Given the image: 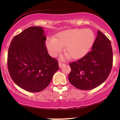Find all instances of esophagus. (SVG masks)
I'll return each mask as SVG.
<instances>
[{
    "label": "esophagus",
    "mask_w": 120,
    "mask_h": 120,
    "mask_svg": "<svg viewBox=\"0 0 120 120\" xmlns=\"http://www.w3.org/2000/svg\"><path fill=\"white\" fill-rule=\"evenodd\" d=\"M64 65H65V64H64L61 63V62H59V68L62 67H63Z\"/></svg>",
    "instance_id": "esophagus-1"
}]
</instances>
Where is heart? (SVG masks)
Masks as SVG:
<instances>
[{
    "label": "heart",
    "instance_id": "1",
    "mask_svg": "<svg viewBox=\"0 0 120 120\" xmlns=\"http://www.w3.org/2000/svg\"><path fill=\"white\" fill-rule=\"evenodd\" d=\"M94 38V33L90 29H71L59 32L56 38H47L45 46L52 56H56L65 47V57L78 59L88 52Z\"/></svg>",
    "mask_w": 120,
    "mask_h": 120
}]
</instances>
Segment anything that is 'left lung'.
<instances>
[{
    "instance_id": "left-lung-1",
    "label": "left lung",
    "mask_w": 120,
    "mask_h": 120,
    "mask_svg": "<svg viewBox=\"0 0 120 120\" xmlns=\"http://www.w3.org/2000/svg\"><path fill=\"white\" fill-rule=\"evenodd\" d=\"M113 53L110 40L99 30L91 50L70 64V83L82 90H93L103 83L111 73Z\"/></svg>"
}]
</instances>
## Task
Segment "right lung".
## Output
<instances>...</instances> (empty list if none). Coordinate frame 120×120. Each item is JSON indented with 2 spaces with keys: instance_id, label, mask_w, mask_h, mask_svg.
I'll return each instance as SVG.
<instances>
[{
  "instance_id": "1",
  "label": "right lung",
  "mask_w": 120,
  "mask_h": 120,
  "mask_svg": "<svg viewBox=\"0 0 120 120\" xmlns=\"http://www.w3.org/2000/svg\"><path fill=\"white\" fill-rule=\"evenodd\" d=\"M43 27L32 26L15 36L8 53V68L19 87L32 93L40 92L50 83L59 70L56 59L49 55Z\"/></svg>"
}]
</instances>
